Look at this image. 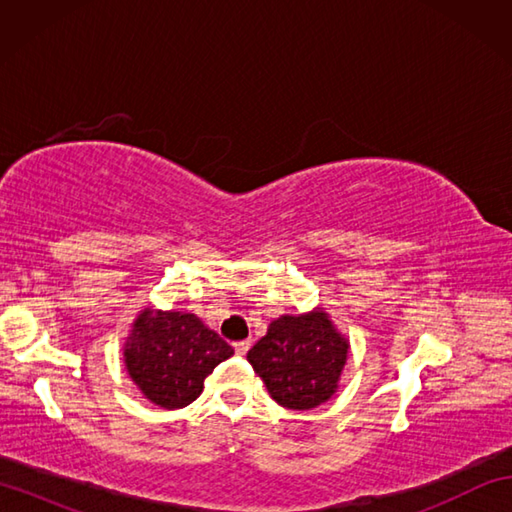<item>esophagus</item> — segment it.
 <instances>
[{
    "mask_svg": "<svg viewBox=\"0 0 512 512\" xmlns=\"http://www.w3.org/2000/svg\"><path fill=\"white\" fill-rule=\"evenodd\" d=\"M233 347L239 356H244L250 350V341H237V343H233Z\"/></svg>",
    "mask_w": 512,
    "mask_h": 512,
    "instance_id": "1",
    "label": "esophagus"
}]
</instances>
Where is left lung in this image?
I'll return each mask as SVG.
<instances>
[{"mask_svg":"<svg viewBox=\"0 0 512 512\" xmlns=\"http://www.w3.org/2000/svg\"><path fill=\"white\" fill-rule=\"evenodd\" d=\"M347 341L334 330L325 312L270 323L262 341L248 350V363L262 376L281 407L312 409L328 400L345 365Z\"/></svg>","mask_w":512,"mask_h":512,"instance_id":"left-lung-1","label":"left lung"}]
</instances>
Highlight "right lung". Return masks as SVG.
Wrapping results in <instances>:
<instances>
[{
    "instance_id": "obj_1",
    "label": "right lung",
    "mask_w": 512,
    "mask_h": 512,
    "mask_svg": "<svg viewBox=\"0 0 512 512\" xmlns=\"http://www.w3.org/2000/svg\"><path fill=\"white\" fill-rule=\"evenodd\" d=\"M233 347L195 314L145 310L125 343V365L140 391L165 409L187 407Z\"/></svg>"
}]
</instances>
